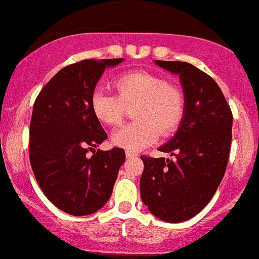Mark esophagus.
I'll return each instance as SVG.
<instances>
[{"instance_id": "34e87169", "label": "esophagus", "mask_w": 259, "mask_h": 259, "mask_svg": "<svg viewBox=\"0 0 259 259\" xmlns=\"http://www.w3.org/2000/svg\"><path fill=\"white\" fill-rule=\"evenodd\" d=\"M125 156H127V159H132V157H138V153H135V152H125Z\"/></svg>"}]
</instances>
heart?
<instances>
[{
    "label": "heart",
    "instance_id": "obj_1",
    "mask_svg": "<svg viewBox=\"0 0 259 259\" xmlns=\"http://www.w3.org/2000/svg\"><path fill=\"white\" fill-rule=\"evenodd\" d=\"M117 96L96 90L90 107L102 124L116 125L124 116L125 106L135 107L138 121L123 125L112 134V144L128 152H140L157 140L160 132L168 135L179 127L185 110V98L179 87L165 78L147 71H131L114 82Z\"/></svg>",
    "mask_w": 259,
    "mask_h": 259
}]
</instances>
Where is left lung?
Returning <instances> with one entry per match:
<instances>
[{
  "label": "left lung",
  "instance_id": "8db88e82",
  "mask_svg": "<svg viewBox=\"0 0 259 259\" xmlns=\"http://www.w3.org/2000/svg\"><path fill=\"white\" fill-rule=\"evenodd\" d=\"M179 75L185 110L176 134L160 147L175 160L145 157L140 196L161 221H187L208 205L225 175L233 115L213 78L187 62L155 61Z\"/></svg>",
  "mask_w": 259,
  "mask_h": 259
}]
</instances>
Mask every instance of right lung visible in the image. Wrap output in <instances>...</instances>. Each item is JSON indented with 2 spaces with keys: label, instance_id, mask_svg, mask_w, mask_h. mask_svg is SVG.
Returning a JSON list of instances; mask_svg holds the SVG:
<instances>
[{
  "label": "right lung",
  "instance_id": "1",
  "mask_svg": "<svg viewBox=\"0 0 259 259\" xmlns=\"http://www.w3.org/2000/svg\"><path fill=\"white\" fill-rule=\"evenodd\" d=\"M123 61L86 59L66 66L49 80L34 103L30 164L45 196L68 214L89 215L103 208L125 161L124 149L95 151L107 134L90 107L104 70Z\"/></svg>",
  "mask_w": 259,
  "mask_h": 259
}]
</instances>
